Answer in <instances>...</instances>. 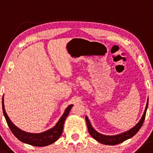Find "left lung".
Returning <instances> with one entry per match:
<instances>
[{"instance_id": "8db88e82", "label": "left lung", "mask_w": 153, "mask_h": 153, "mask_svg": "<svg viewBox=\"0 0 153 153\" xmlns=\"http://www.w3.org/2000/svg\"><path fill=\"white\" fill-rule=\"evenodd\" d=\"M147 107H148V99H147V105H146V107L144 111V114L142 115L141 119L140 120L138 123L134 126L133 128H131V129H129L128 131H126L123 133L119 134L117 135H114V136H106V135L102 134H100L99 132H97L96 130L94 129V128L92 127V125L89 121L87 116H86V122H87V128H88V131L90 134V135L95 139V140H97V142H100V143L104 144L106 145H117V144H120L121 142H124L125 140H128V139L131 138L133 136H134L135 134L137 133V131L140 129V128L142 127V124H143L144 121H145V115L146 112H147Z\"/></svg>"}]
</instances>
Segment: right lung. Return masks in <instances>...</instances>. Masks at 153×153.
Instances as JSON below:
<instances>
[{
  "mask_svg": "<svg viewBox=\"0 0 153 153\" xmlns=\"http://www.w3.org/2000/svg\"><path fill=\"white\" fill-rule=\"evenodd\" d=\"M72 106H73V105H70L66 108L62 116H61L59 121H58L53 128L42 132V133L33 134L22 131L11 122L10 118H8L7 114L6 113L4 102H3V96L2 100L3 115H4L6 122H7L8 126H9L10 129H11L12 133L13 134V135L18 140H19L20 141L24 142V143L28 144V145L32 146H36V147H44V146L51 145V144L54 143L61 137V135L63 133V123H64L65 120H66V117L69 114V111H71Z\"/></svg>",
  "mask_w": 153,
  "mask_h": 153,
  "instance_id": "right-lung-1",
  "label": "right lung"
}]
</instances>
